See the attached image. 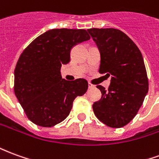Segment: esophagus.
<instances>
[{
    "instance_id": "esophagus-1",
    "label": "esophagus",
    "mask_w": 159,
    "mask_h": 159,
    "mask_svg": "<svg viewBox=\"0 0 159 159\" xmlns=\"http://www.w3.org/2000/svg\"><path fill=\"white\" fill-rule=\"evenodd\" d=\"M93 88H94V86H93V84H91V83H89V89H93Z\"/></svg>"
}]
</instances>
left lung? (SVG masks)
Wrapping results in <instances>:
<instances>
[{"label": "left lung", "mask_w": 159, "mask_h": 159, "mask_svg": "<svg viewBox=\"0 0 159 159\" xmlns=\"http://www.w3.org/2000/svg\"><path fill=\"white\" fill-rule=\"evenodd\" d=\"M100 52L99 72L111 76L108 90L98 85L101 99L93 105L97 118L111 128H121L138 112L148 92L143 57L126 34L113 28L89 29Z\"/></svg>", "instance_id": "obj_1"}]
</instances>
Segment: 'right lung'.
I'll return each instance as SVG.
<instances>
[{
    "label": "right lung",
    "mask_w": 159,
    "mask_h": 159,
    "mask_svg": "<svg viewBox=\"0 0 159 159\" xmlns=\"http://www.w3.org/2000/svg\"><path fill=\"white\" fill-rule=\"evenodd\" d=\"M89 39L86 30L52 29L23 51L14 70V93L32 123L42 127L61 123L76 97L86 93V80L63 79L60 69L70 61L73 47Z\"/></svg>",
    "instance_id": "right-lung-1"
}]
</instances>
